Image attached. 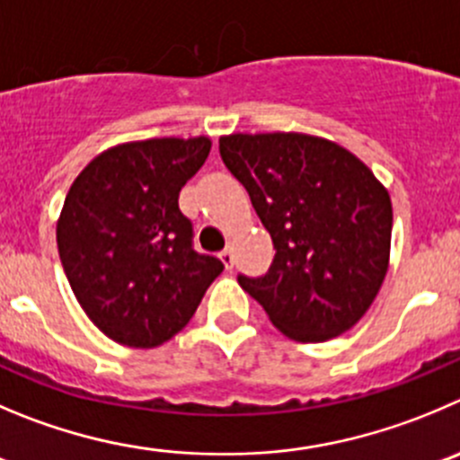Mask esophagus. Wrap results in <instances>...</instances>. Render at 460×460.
<instances>
[{
    "label": "esophagus",
    "instance_id": "34e87169",
    "mask_svg": "<svg viewBox=\"0 0 460 460\" xmlns=\"http://www.w3.org/2000/svg\"><path fill=\"white\" fill-rule=\"evenodd\" d=\"M218 257H221L223 266H226L227 270L233 269V264H234V257H233V251H230V248H226V251H223L221 255H218Z\"/></svg>",
    "mask_w": 460,
    "mask_h": 460
}]
</instances>
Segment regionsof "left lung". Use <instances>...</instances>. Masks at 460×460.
<instances>
[{"mask_svg": "<svg viewBox=\"0 0 460 460\" xmlns=\"http://www.w3.org/2000/svg\"><path fill=\"white\" fill-rule=\"evenodd\" d=\"M218 153L246 187L275 248L264 275H239L243 291L300 343L357 325L388 270L386 187L357 155L314 135H226Z\"/></svg>", "mask_w": 460, "mask_h": 460, "instance_id": "8db88e82", "label": "left lung"}]
</instances>
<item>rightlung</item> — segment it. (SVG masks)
<instances>
[{"label":"right lung","mask_w":460,"mask_h":460,"mask_svg":"<svg viewBox=\"0 0 460 460\" xmlns=\"http://www.w3.org/2000/svg\"><path fill=\"white\" fill-rule=\"evenodd\" d=\"M208 137H160L112 146L78 173L65 196L56 242L74 296L108 339L155 348L194 316L221 260L194 251L178 208L203 167Z\"/></svg>","instance_id":"obj_1"}]
</instances>
